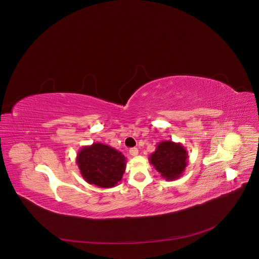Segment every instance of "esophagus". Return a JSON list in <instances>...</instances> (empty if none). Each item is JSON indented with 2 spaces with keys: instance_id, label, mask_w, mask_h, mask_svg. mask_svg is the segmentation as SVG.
Masks as SVG:
<instances>
[{
  "instance_id": "1",
  "label": "esophagus",
  "mask_w": 259,
  "mask_h": 259,
  "mask_svg": "<svg viewBox=\"0 0 259 259\" xmlns=\"http://www.w3.org/2000/svg\"><path fill=\"white\" fill-rule=\"evenodd\" d=\"M129 153H130L132 156H136V155L138 154V148H136V147L130 148V150H129Z\"/></svg>"
}]
</instances>
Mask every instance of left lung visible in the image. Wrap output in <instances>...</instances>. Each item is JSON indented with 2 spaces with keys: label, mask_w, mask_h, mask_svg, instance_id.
I'll return each mask as SVG.
<instances>
[{
  "label": "left lung",
  "mask_w": 259,
  "mask_h": 259,
  "mask_svg": "<svg viewBox=\"0 0 259 259\" xmlns=\"http://www.w3.org/2000/svg\"><path fill=\"white\" fill-rule=\"evenodd\" d=\"M149 162L166 181L180 178L188 164V152L180 142L160 141L149 157Z\"/></svg>",
  "instance_id": "1"
}]
</instances>
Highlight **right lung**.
<instances>
[{
    "instance_id": "obj_1",
    "label": "right lung",
    "mask_w": 259,
    "mask_h": 259,
    "mask_svg": "<svg viewBox=\"0 0 259 259\" xmlns=\"http://www.w3.org/2000/svg\"><path fill=\"white\" fill-rule=\"evenodd\" d=\"M82 178L100 188H112L122 180L126 157L110 145L95 142L83 146L76 156Z\"/></svg>"
}]
</instances>
